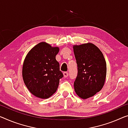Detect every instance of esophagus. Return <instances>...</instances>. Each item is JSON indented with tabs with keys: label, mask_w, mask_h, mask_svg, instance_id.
Wrapping results in <instances>:
<instances>
[{
	"label": "esophagus",
	"mask_w": 128,
	"mask_h": 128,
	"mask_svg": "<svg viewBox=\"0 0 128 128\" xmlns=\"http://www.w3.org/2000/svg\"><path fill=\"white\" fill-rule=\"evenodd\" d=\"M63 75H64V78H66V77H68V73L67 72H64Z\"/></svg>",
	"instance_id": "obj_1"
}]
</instances>
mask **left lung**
<instances>
[{"label": "left lung", "mask_w": 128, "mask_h": 128, "mask_svg": "<svg viewBox=\"0 0 128 128\" xmlns=\"http://www.w3.org/2000/svg\"><path fill=\"white\" fill-rule=\"evenodd\" d=\"M78 75L74 89L80 98L87 99L101 90L106 76V62L98 47L91 43L73 46Z\"/></svg>", "instance_id": "8db88e82"}]
</instances>
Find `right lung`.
Listing matches in <instances>:
<instances>
[{"mask_svg": "<svg viewBox=\"0 0 128 128\" xmlns=\"http://www.w3.org/2000/svg\"><path fill=\"white\" fill-rule=\"evenodd\" d=\"M58 47L42 42L30 50L24 59L22 76L28 89L34 96L47 99L56 92L63 74L56 60Z\"/></svg>", "mask_w": 128, "mask_h": 128, "instance_id": "1", "label": "right lung"}]
</instances>
